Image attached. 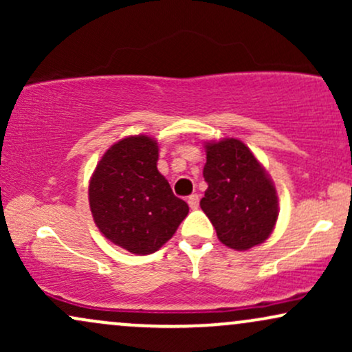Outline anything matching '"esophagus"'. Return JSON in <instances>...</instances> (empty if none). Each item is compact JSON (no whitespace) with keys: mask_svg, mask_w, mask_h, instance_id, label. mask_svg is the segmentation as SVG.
<instances>
[{"mask_svg":"<svg viewBox=\"0 0 352 352\" xmlns=\"http://www.w3.org/2000/svg\"><path fill=\"white\" fill-rule=\"evenodd\" d=\"M188 207L192 208V210H197L199 208V204H200V197L197 195V193H193V195H190L188 197Z\"/></svg>","mask_w":352,"mask_h":352,"instance_id":"34e87169","label":"esophagus"}]
</instances>
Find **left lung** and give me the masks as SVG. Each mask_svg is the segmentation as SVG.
Wrapping results in <instances>:
<instances>
[{
    "instance_id": "left-lung-1",
    "label": "left lung",
    "mask_w": 352,
    "mask_h": 352,
    "mask_svg": "<svg viewBox=\"0 0 352 352\" xmlns=\"http://www.w3.org/2000/svg\"><path fill=\"white\" fill-rule=\"evenodd\" d=\"M208 184L200 207L217 230L218 240L233 250L263 243L276 223L278 195L256 157L238 139L205 144Z\"/></svg>"
}]
</instances>
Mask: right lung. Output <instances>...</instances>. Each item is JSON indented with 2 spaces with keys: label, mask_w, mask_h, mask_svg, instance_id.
<instances>
[{
  "label": "right lung",
  "mask_w": 352,
  "mask_h": 352,
  "mask_svg": "<svg viewBox=\"0 0 352 352\" xmlns=\"http://www.w3.org/2000/svg\"><path fill=\"white\" fill-rule=\"evenodd\" d=\"M152 137H125L99 160L89 182V205L107 240L134 254H151L173 236L188 205L157 170Z\"/></svg>",
  "instance_id": "1"
}]
</instances>
